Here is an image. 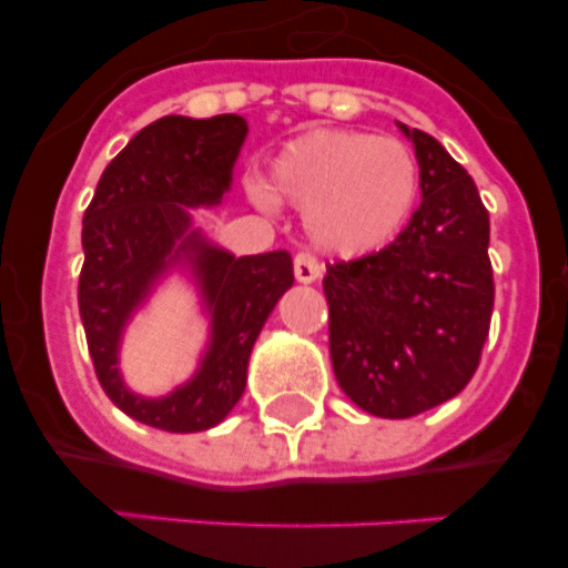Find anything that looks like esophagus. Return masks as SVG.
Returning <instances> with one entry per match:
<instances>
[{"instance_id": "esophagus-1", "label": "esophagus", "mask_w": 568, "mask_h": 568, "mask_svg": "<svg viewBox=\"0 0 568 568\" xmlns=\"http://www.w3.org/2000/svg\"><path fill=\"white\" fill-rule=\"evenodd\" d=\"M293 267H295V278H298L301 284H313V281L321 278V264L315 261V255L298 253L293 261Z\"/></svg>"}]
</instances>
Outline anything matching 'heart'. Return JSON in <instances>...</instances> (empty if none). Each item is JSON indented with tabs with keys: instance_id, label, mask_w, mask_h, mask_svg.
I'll list each match as a JSON object with an SVG mask.
<instances>
[{
	"instance_id": "1",
	"label": "heart",
	"mask_w": 568,
	"mask_h": 568,
	"mask_svg": "<svg viewBox=\"0 0 568 568\" xmlns=\"http://www.w3.org/2000/svg\"><path fill=\"white\" fill-rule=\"evenodd\" d=\"M420 190L418 159L404 142L364 130H310L273 155L255 190L304 210V230L324 253L358 258L398 239Z\"/></svg>"
}]
</instances>
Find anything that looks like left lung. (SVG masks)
I'll return each instance as SVG.
<instances>
[{"mask_svg":"<svg viewBox=\"0 0 568 568\" xmlns=\"http://www.w3.org/2000/svg\"><path fill=\"white\" fill-rule=\"evenodd\" d=\"M415 144L420 207L389 247L329 264V358L346 398L378 418H413L469 384L489 335V213L444 144Z\"/></svg>","mask_w":568,"mask_h":568,"instance_id":"left-lung-1","label":"left lung"}]
</instances>
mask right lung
Instances as JSON below:
<instances>
[{
    "label": "right lung",
    "mask_w": 568,
    "mask_h": 568,
    "mask_svg": "<svg viewBox=\"0 0 568 568\" xmlns=\"http://www.w3.org/2000/svg\"><path fill=\"white\" fill-rule=\"evenodd\" d=\"M247 122L164 115L133 135L104 168L84 210L79 313L99 384L124 415L164 433L222 424L247 386L253 344L293 287L287 250L235 258L193 227L195 207H215L233 184ZM170 268H187L211 318L194 378L162 399L133 394L118 369L121 335Z\"/></svg>",
    "instance_id": "1"
}]
</instances>
